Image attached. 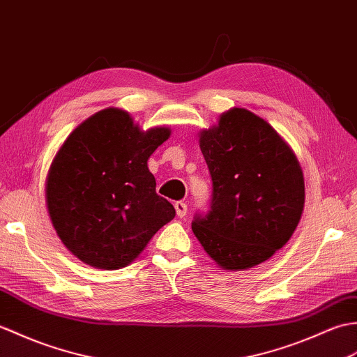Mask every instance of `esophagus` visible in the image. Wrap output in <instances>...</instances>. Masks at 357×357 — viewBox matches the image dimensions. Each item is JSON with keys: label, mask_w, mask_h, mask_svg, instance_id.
Listing matches in <instances>:
<instances>
[{"label": "esophagus", "mask_w": 357, "mask_h": 357, "mask_svg": "<svg viewBox=\"0 0 357 357\" xmlns=\"http://www.w3.org/2000/svg\"><path fill=\"white\" fill-rule=\"evenodd\" d=\"M174 208H176V212H177V215L181 218V217H185L186 213H188V204L186 203H183V202H177L176 204H174Z\"/></svg>", "instance_id": "34e87169"}]
</instances>
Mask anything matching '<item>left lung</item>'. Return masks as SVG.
<instances>
[{"label":"left lung","mask_w":357,"mask_h":357,"mask_svg":"<svg viewBox=\"0 0 357 357\" xmlns=\"http://www.w3.org/2000/svg\"><path fill=\"white\" fill-rule=\"evenodd\" d=\"M199 142L212 200L208 213L195 215L194 235L227 271L264 263L290 240L304 211V176L295 153L245 108L221 114Z\"/></svg>","instance_id":"1"}]
</instances>
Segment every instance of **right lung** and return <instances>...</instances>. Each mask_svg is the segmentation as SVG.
Segmentation results:
<instances>
[{"label": "right lung", "mask_w": 357, "mask_h": 357, "mask_svg": "<svg viewBox=\"0 0 357 357\" xmlns=\"http://www.w3.org/2000/svg\"><path fill=\"white\" fill-rule=\"evenodd\" d=\"M171 136L142 131L131 116L107 108L86 119L54 155L45 202L61 241L85 264L116 271L131 264L176 217L157 195L148 158Z\"/></svg>", "instance_id": "right-lung-1"}]
</instances>
